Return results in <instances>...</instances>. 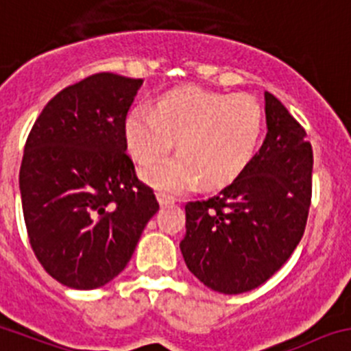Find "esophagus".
Instances as JSON below:
<instances>
[{"instance_id":"1","label":"esophagus","mask_w":351,"mask_h":351,"mask_svg":"<svg viewBox=\"0 0 351 351\" xmlns=\"http://www.w3.org/2000/svg\"><path fill=\"white\" fill-rule=\"evenodd\" d=\"M156 202L160 203V206H169V205H173V203H176V198L165 195V193H156Z\"/></svg>"}]
</instances>
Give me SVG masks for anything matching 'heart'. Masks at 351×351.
Segmentation results:
<instances>
[{
  "label": "heart",
  "instance_id": "obj_1",
  "mask_svg": "<svg viewBox=\"0 0 351 351\" xmlns=\"http://www.w3.org/2000/svg\"><path fill=\"white\" fill-rule=\"evenodd\" d=\"M263 112L248 95H220L198 88L160 96L155 110L132 108L123 122L129 153L148 163L173 146L179 153L146 165L141 179L167 193H181L202 181L205 188L228 184L258 146Z\"/></svg>",
  "mask_w": 351,
  "mask_h": 351
}]
</instances>
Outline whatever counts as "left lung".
I'll return each instance as SVG.
<instances>
[{
    "label": "left lung",
    "mask_w": 351,
    "mask_h": 351,
    "mask_svg": "<svg viewBox=\"0 0 351 351\" xmlns=\"http://www.w3.org/2000/svg\"><path fill=\"white\" fill-rule=\"evenodd\" d=\"M267 136L248 165L215 196L186 203L181 252L213 291L239 295L272 278L305 231L312 145L305 129L265 91Z\"/></svg>",
    "instance_id": "8db88e82"
}]
</instances>
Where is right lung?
<instances>
[{
    "label": "right lung",
    "instance_id": "1",
    "mask_svg": "<svg viewBox=\"0 0 351 351\" xmlns=\"http://www.w3.org/2000/svg\"><path fill=\"white\" fill-rule=\"evenodd\" d=\"M141 86L110 72L69 86L25 143V228L41 265L66 288L95 289L117 278L158 210L125 153L123 122Z\"/></svg>",
    "mask_w": 351,
    "mask_h": 351
}]
</instances>
